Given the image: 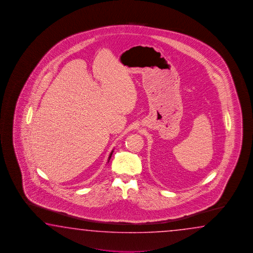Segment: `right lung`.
<instances>
[{
    "label": "right lung",
    "instance_id": "right-lung-1",
    "mask_svg": "<svg viewBox=\"0 0 253 253\" xmlns=\"http://www.w3.org/2000/svg\"><path fill=\"white\" fill-rule=\"evenodd\" d=\"M113 152H114V148H113V149H112V151H111V152H110V154H109V156H108V162H107V163H108V162H109V160H110V158H111V156H112V154H113Z\"/></svg>",
    "mask_w": 253,
    "mask_h": 253
}]
</instances>
